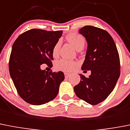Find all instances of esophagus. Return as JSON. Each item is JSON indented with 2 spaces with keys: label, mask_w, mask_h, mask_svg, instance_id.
<instances>
[{
  "label": "esophagus",
  "mask_w": 130,
  "mask_h": 130,
  "mask_svg": "<svg viewBox=\"0 0 130 130\" xmlns=\"http://www.w3.org/2000/svg\"><path fill=\"white\" fill-rule=\"evenodd\" d=\"M64 75H65V77H66V78H68V77H70V73H64Z\"/></svg>",
  "instance_id": "34e87169"
}]
</instances>
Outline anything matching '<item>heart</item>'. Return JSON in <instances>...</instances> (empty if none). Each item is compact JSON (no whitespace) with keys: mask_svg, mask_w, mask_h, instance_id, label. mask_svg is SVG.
<instances>
[{"mask_svg":"<svg viewBox=\"0 0 130 130\" xmlns=\"http://www.w3.org/2000/svg\"><path fill=\"white\" fill-rule=\"evenodd\" d=\"M66 39L76 50H81L83 48L85 44V39L82 35H78L77 33H70L66 36ZM59 46H60V41L57 42L55 45L53 49V56H56L58 53ZM77 66V63L73 60H66V59H60L55 63V68L59 71L70 72L73 71Z\"/></svg>","mask_w":130,"mask_h":130,"instance_id":"1","label":"heart"}]
</instances>
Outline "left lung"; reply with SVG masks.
Here are the masks:
<instances>
[{
  "mask_svg": "<svg viewBox=\"0 0 130 130\" xmlns=\"http://www.w3.org/2000/svg\"><path fill=\"white\" fill-rule=\"evenodd\" d=\"M79 33L88 42L81 69L91 70V75L87 78L80 74L81 79L74 87V91L78 98L96 105L112 92L119 78V55L113 39L106 31L86 26L79 29Z\"/></svg>",
  "mask_w": 130,
  "mask_h": 130,
  "instance_id": "1",
  "label": "left lung"
}]
</instances>
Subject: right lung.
<instances>
[{
    "mask_svg": "<svg viewBox=\"0 0 130 130\" xmlns=\"http://www.w3.org/2000/svg\"><path fill=\"white\" fill-rule=\"evenodd\" d=\"M62 31L32 29L14 42L9 61V70L20 97L32 105H41L56 97L64 79L62 71L42 70L40 66H53V49Z\"/></svg>",
    "mask_w": 130,
    "mask_h": 130,
    "instance_id": "right-lung-1",
    "label": "right lung"
}]
</instances>
